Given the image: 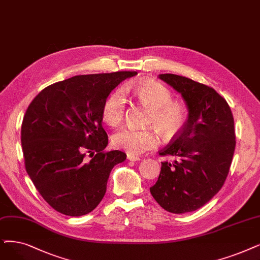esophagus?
<instances>
[{
  "label": "esophagus",
  "mask_w": 260,
  "mask_h": 260,
  "mask_svg": "<svg viewBox=\"0 0 260 260\" xmlns=\"http://www.w3.org/2000/svg\"><path fill=\"white\" fill-rule=\"evenodd\" d=\"M127 159L129 161H140L141 160L139 157H137V155H133V154H128L127 155Z\"/></svg>",
  "instance_id": "34e87169"
}]
</instances>
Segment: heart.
I'll list each match as a JSON object with an SVG mask.
<instances>
[{
    "mask_svg": "<svg viewBox=\"0 0 260 260\" xmlns=\"http://www.w3.org/2000/svg\"><path fill=\"white\" fill-rule=\"evenodd\" d=\"M132 91L142 105L149 109L147 123L157 127L165 137H172L182 128L186 117L185 109L181 103L172 101V92L168 87L152 80H143L133 86ZM126 109L124 91L120 88L114 90L103 102V119L110 126H117L123 120ZM112 143L129 154L139 155L157 147L159 137L151 128L123 127L113 134Z\"/></svg>",
    "mask_w": 260,
    "mask_h": 260,
    "instance_id": "heart-1",
    "label": "heart"
}]
</instances>
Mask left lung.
<instances>
[{
	"mask_svg": "<svg viewBox=\"0 0 260 260\" xmlns=\"http://www.w3.org/2000/svg\"><path fill=\"white\" fill-rule=\"evenodd\" d=\"M159 78L179 92L189 114L183 128L159 152L176 160L161 162L150 193L166 211H195L221 190L230 172L236 147L233 113L212 87L172 74Z\"/></svg>",
	"mask_w": 260,
	"mask_h": 260,
	"instance_id": "left-lung-1",
	"label": "left lung"
}]
</instances>
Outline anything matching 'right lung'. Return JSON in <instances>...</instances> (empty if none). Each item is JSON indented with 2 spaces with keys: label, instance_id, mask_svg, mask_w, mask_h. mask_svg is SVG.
Listing matches in <instances>:
<instances>
[{
  "label": "right lung",
  "instance_id": "right-lung-1",
  "mask_svg": "<svg viewBox=\"0 0 260 260\" xmlns=\"http://www.w3.org/2000/svg\"><path fill=\"white\" fill-rule=\"evenodd\" d=\"M136 75L76 76L49 85L30 102L21 127L25 170L56 211L81 216L94 210L106 194L112 169L126 160L122 151H105L109 140L102 107L120 82Z\"/></svg>",
  "mask_w": 260,
  "mask_h": 260
}]
</instances>
